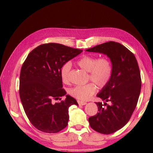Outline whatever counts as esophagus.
Returning <instances> with one entry per match:
<instances>
[{
	"label": "esophagus",
	"mask_w": 153,
	"mask_h": 153,
	"mask_svg": "<svg viewBox=\"0 0 153 153\" xmlns=\"http://www.w3.org/2000/svg\"><path fill=\"white\" fill-rule=\"evenodd\" d=\"M78 103H79V105H86V102H85V101H78Z\"/></svg>",
	"instance_id": "34e87169"
}]
</instances>
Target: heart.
I'll return each instance as SVG.
<instances>
[{
  "label": "heart",
  "mask_w": 153,
  "mask_h": 153,
  "mask_svg": "<svg viewBox=\"0 0 153 153\" xmlns=\"http://www.w3.org/2000/svg\"><path fill=\"white\" fill-rule=\"evenodd\" d=\"M78 65L88 73V80L96 84L99 88H103L109 82L113 73V66L108 57L84 56L78 61ZM71 68V63H64L60 70V76L63 82H69L68 75ZM93 83L85 85L75 86L70 88L69 94L79 100H88L96 91V86Z\"/></svg>",
  "instance_id": "heart-1"
}]
</instances>
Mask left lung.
I'll list each match as a JSON object with an SVG mask.
<instances>
[{"label":"left lung","mask_w":153,"mask_h":153,"mask_svg":"<svg viewBox=\"0 0 153 153\" xmlns=\"http://www.w3.org/2000/svg\"><path fill=\"white\" fill-rule=\"evenodd\" d=\"M86 51L106 55L112 63L111 80L97 94L104 103H96L98 113L88 118V121L95 131L103 134H113L127 124L136 107L141 88L137 59L124 46L113 41ZM107 102L110 105H107Z\"/></svg>","instance_id":"left-lung-1"}]
</instances>
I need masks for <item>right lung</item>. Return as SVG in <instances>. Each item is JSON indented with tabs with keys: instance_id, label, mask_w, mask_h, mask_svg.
Segmentation results:
<instances>
[{
	"instance_id": "add662e5",
	"label": "right lung",
	"mask_w": 153,
	"mask_h": 153,
	"mask_svg": "<svg viewBox=\"0 0 153 153\" xmlns=\"http://www.w3.org/2000/svg\"><path fill=\"white\" fill-rule=\"evenodd\" d=\"M82 52L48 43L36 47L27 57L20 73L19 96L27 117L39 130L50 134L62 130L68 124L69 107L79 105L62 88L60 70L64 63ZM64 95L65 101L52 103L53 99Z\"/></svg>"
}]
</instances>
